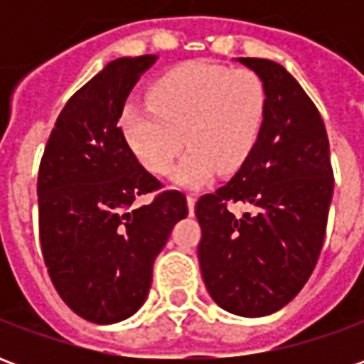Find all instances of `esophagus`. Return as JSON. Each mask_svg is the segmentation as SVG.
<instances>
[{
	"instance_id": "1",
	"label": "esophagus",
	"mask_w": 364,
	"mask_h": 364,
	"mask_svg": "<svg viewBox=\"0 0 364 364\" xmlns=\"http://www.w3.org/2000/svg\"><path fill=\"white\" fill-rule=\"evenodd\" d=\"M195 203H197V197H195V195H187V206H189L191 214L195 210Z\"/></svg>"
}]
</instances>
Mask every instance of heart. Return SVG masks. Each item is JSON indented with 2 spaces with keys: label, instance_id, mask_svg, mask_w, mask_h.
<instances>
[{
  "label": "heart",
  "instance_id": "obj_1",
  "mask_svg": "<svg viewBox=\"0 0 364 364\" xmlns=\"http://www.w3.org/2000/svg\"><path fill=\"white\" fill-rule=\"evenodd\" d=\"M265 117L267 90L255 72L185 62L154 80L148 103L122 105L119 128L134 158L151 173H167L183 142L189 144L171 179L197 187L216 169L236 171L250 158Z\"/></svg>",
  "mask_w": 364,
  "mask_h": 364
}]
</instances>
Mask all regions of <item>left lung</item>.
Listing matches in <instances>:
<instances>
[{"label":"left lung","mask_w":364,"mask_h":364,"mask_svg":"<svg viewBox=\"0 0 364 364\" xmlns=\"http://www.w3.org/2000/svg\"><path fill=\"white\" fill-rule=\"evenodd\" d=\"M237 62L265 83L267 117L240 171L198 198V263L216 304L259 318L289 304L310 279L326 236L333 171L323 120L300 83L273 60ZM230 202L250 210L236 217Z\"/></svg>","instance_id":"1"}]
</instances>
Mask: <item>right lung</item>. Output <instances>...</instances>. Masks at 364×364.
Wrapping results in <instances>:
<instances>
[{"label":"right lung","instance_id":"1","mask_svg":"<svg viewBox=\"0 0 364 364\" xmlns=\"http://www.w3.org/2000/svg\"><path fill=\"white\" fill-rule=\"evenodd\" d=\"M154 54L117 58L75 91L60 112L38 169V234L54 289L77 316L117 323L148 298L151 269L177 222L179 191L161 183L124 142L119 114Z\"/></svg>","mask_w":364,"mask_h":364}]
</instances>
